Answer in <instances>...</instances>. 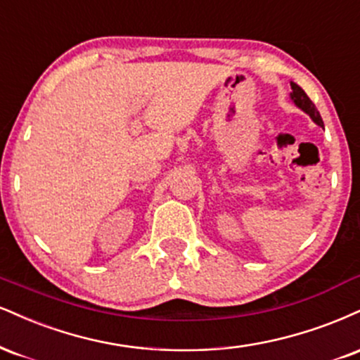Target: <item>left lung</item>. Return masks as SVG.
<instances>
[{
	"label": "left lung",
	"instance_id": "1",
	"mask_svg": "<svg viewBox=\"0 0 360 360\" xmlns=\"http://www.w3.org/2000/svg\"><path fill=\"white\" fill-rule=\"evenodd\" d=\"M290 85H292V94H290V98H292L293 103H295L298 109L304 110L305 114H309L310 119L314 120L315 124L320 125V127H323L322 117H320L317 107H315V103L309 98V95H307L304 90H302V86L293 84V82H290Z\"/></svg>",
	"mask_w": 360,
	"mask_h": 360
}]
</instances>
